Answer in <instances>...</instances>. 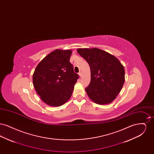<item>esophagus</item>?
<instances>
[{
    "instance_id": "esophagus-1",
    "label": "esophagus",
    "mask_w": 154,
    "mask_h": 154,
    "mask_svg": "<svg viewBox=\"0 0 154 154\" xmlns=\"http://www.w3.org/2000/svg\"><path fill=\"white\" fill-rule=\"evenodd\" d=\"M79 76H80V77H81V75H81V72H80V73H79Z\"/></svg>"
}]
</instances>
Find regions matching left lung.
<instances>
[{
    "instance_id": "1",
    "label": "left lung",
    "mask_w": 154,
    "mask_h": 154,
    "mask_svg": "<svg viewBox=\"0 0 154 154\" xmlns=\"http://www.w3.org/2000/svg\"><path fill=\"white\" fill-rule=\"evenodd\" d=\"M77 51L90 67L91 82L85 88L88 97L97 104H110L124 85V67L115 56L99 48H78Z\"/></svg>"
}]
</instances>
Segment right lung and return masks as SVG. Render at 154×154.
Segmentation results:
<instances>
[{"label":"right lung","mask_w":154,"mask_h":154,"mask_svg":"<svg viewBox=\"0 0 154 154\" xmlns=\"http://www.w3.org/2000/svg\"><path fill=\"white\" fill-rule=\"evenodd\" d=\"M71 50L57 49L43 59L33 74L37 94L46 104L59 107L67 102L73 92L79 75L70 62Z\"/></svg>","instance_id":"obj_1"}]
</instances>
